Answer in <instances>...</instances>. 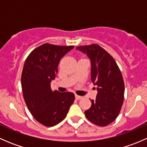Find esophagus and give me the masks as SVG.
Masks as SVG:
<instances>
[{"label": "esophagus", "instance_id": "obj_1", "mask_svg": "<svg viewBox=\"0 0 147 147\" xmlns=\"http://www.w3.org/2000/svg\"><path fill=\"white\" fill-rule=\"evenodd\" d=\"M75 98H76V100H80V99L82 98V96L78 95V94H75Z\"/></svg>", "mask_w": 147, "mask_h": 147}]
</instances>
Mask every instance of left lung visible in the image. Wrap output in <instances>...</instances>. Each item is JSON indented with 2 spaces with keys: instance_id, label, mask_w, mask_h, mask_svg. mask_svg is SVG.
Instances as JSON below:
<instances>
[{
  "instance_id": "1",
  "label": "left lung",
  "mask_w": 147,
  "mask_h": 147,
  "mask_svg": "<svg viewBox=\"0 0 147 147\" xmlns=\"http://www.w3.org/2000/svg\"><path fill=\"white\" fill-rule=\"evenodd\" d=\"M91 60V81L97 86V97L84 112L89 121L105 127L119 115L124 102V82L119 67L109 53L97 44L77 47Z\"/></svg>"
}]
</instances>
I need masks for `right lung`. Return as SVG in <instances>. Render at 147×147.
Masks as SVG:
<instances>
[{"label":"right lung","instance_id":"1","mask_svg":"<svg viewBox=\"0 0 147 147\" xmlns=\"http://www.w3.org/2000/svg\"><path fill=\"white\" fill-rule=\"evenodd\" d=\"M73 48L42 44L34 49L25 61L21 75L23 98L33 117L45 127L63 121L75 100L73 93L53 91L50 87L60 60Z\"/></svg>","mask_w":147,"mask_h":147}]
</instances>
